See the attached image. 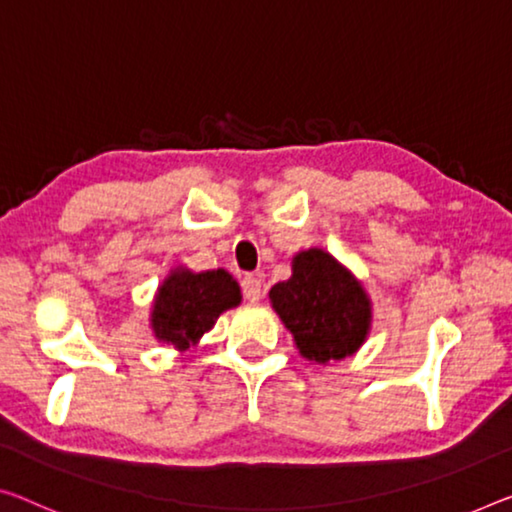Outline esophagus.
<instances>
[{
  "label": "esophagus",
  "instance_id": "obj_1",
  "mask_svg": "<svg viewBox=\"0 0 512 512\" xmlns=\"http://www.w3.org/2000/svg\"><path fill=\"white\" fill-rule=\"evenodd\" d=\"M242 295H245V300L249 302H258L261 300V293H263V283L254 274H247L245 279H242Z\"/></svg>",
  "mask_w": 512,
  "mask_h": 512
}]
</instances>
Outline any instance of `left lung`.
I'll list each match as a JSON object with an SVG mask.
<instances>
[{"mask_svg":"<svg viewBox=\"0 0 512 512\" xmlns=\"http://www.w3.org/2000/svg\"><path fill=\"white\" fill-rule=\"evenodd\" d=\"M270 302L300 355L318 364L355 355L373 320L364 286L322 249L293 258V277L272 286Z\"/></svg>","mask_w":512,"mask_h":512,"instance_id":"obj_1","label":"left lung"}]
</instances>
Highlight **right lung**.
<instances>
[{
    "label": "right lung",
    "instance_id": "obj_1",
    "mask_svg": "<svg viewBox=\"0 0 512 512\" xmlns=\"http://www.w3.org/2000/svg\"><path fill=\"white\" fill-rule=\"evenodd\" d=\"M240 300L238 281L226 270L192 272L176 267L157 288L151 311L153 334L180 352L190 350L210 332L219 313L238 306Z\"/></svg>",
    "mask_w": 512,
    "mask_h": 512
}]
</instances>
